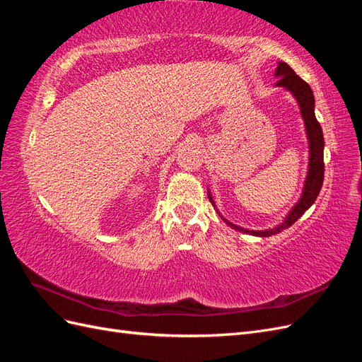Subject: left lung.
Masks as SVG:
<instances>
[{"instance_id":"8db88e82","label":"left lung","mask_w":362,"mask_h":362,"mask_svg":"<svg viewBox=\"0 0 362 362\" xmlns=\"http://www.w3.org/2000/svg\"><path fill=\"white\" fill-rule=\"evenodd\" d=\"M276 76H279L276 86H282L286 87V89H288L296 96V100H298L300 105V113L305 120L306 134H308V140H310V170H308V177H306V181H305V189H303L300 201L290 211L286 222L281 223L279 226L273 229H266V231H250V229H245V228L229 223L222 217L228 225H231L234 229H237V231H243L246 234L258 235V237L275 235L281 233L282 229L290 228L314 204L317 196H319L322 190L323 178H325V161H323L325 139H323L322 127L314 115V95H313L311 87L308 86V83L303 81L287 63L284 62L278 63ZM208 199H210V202L214 205V201L210 196V193H208Z\"/></svg>"}]
</instances>
